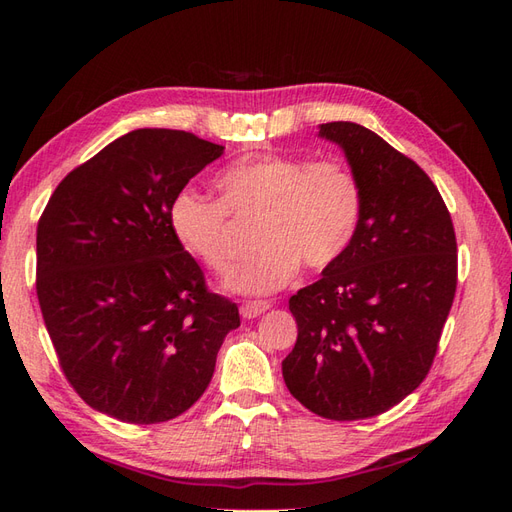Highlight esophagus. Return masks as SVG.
<instances>
[{
	"label": "esophagus",
	"instance_id": "obj_1",
	"mask_svg": "<svg viewBox=\"0 0 512 512\" xmlns=\"http://www.w3.org/2000/svg\"><path fill=\"white\" fill-rule=\"evenodd\" d=\"M266 310H270V301H244L242 308H239L244 319H257Z\"/></svg>",
	"mask_w": 512,
	"mask_h": 512
}]
</instances>
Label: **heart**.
<instances>
[{
    "mask_svg": "<svg viewBox=\"0 0 512 512\" xmlns=\"http://www.w3.org/2000/svg\"><path fill=\"white\" fill-rule=\"evenodd\" d=\"M220 200L180 189L169 202L167 222L182 250L215 275L235 262V220H255V257L228 277L239 295H268L288 286L301 264L334 266L350 248L363 217V187L341 160H306L262 154L237 160L217 173Z\"/></svg>",
    "mask_w": 512,
    "mask_h": 512,
    "instance_id": "heart-1",
    "label": "heart"
}]
</instances>
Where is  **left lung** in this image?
I'll return each mask as SVG.
<instances>
[{
    "label": "left lung",
    "instance_id": "8db88e82",
    "mask_svg": "<svg viewBox=\"0 0 512 512\" xmlns=\"http://www.w3.org/2000/svg\"><path fill=\"white\" fill-rule=\"evenodd\" d=\"M363 187L350 248L321 279L292 295L297 343L284 380L328 420L385 413L427 378L458 286V244L447 204L416 162L372 129L319 127Z\"/></svg>",
    "mask_w": 512,
    "mask_h": 512
}]
</instances>
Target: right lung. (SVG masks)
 I'll return each instance as SVG.
<instances>
[{"label":"right lung","instance_id":"add662e5","mask_svg":"<svg viewBox=\"0 0 512 512\" xmlns=\"http://www.w3.org/2000/svg\"><path fill=\"white\" fill-rule=\"evenodd\" d=\"M222 154L189 132L134 129L70 171L39 220L37 297L59 365L116 420L187 411L239 325L167 222L173 195Z\"/></svg>","mask_w":512,"mask_h":512}]
</instances>
